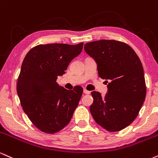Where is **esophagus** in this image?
Returning a JSON list of instances; mask_svg holds the SVG:
<instances>
[{
    "label": "esophagus",
    "mask_w": 158,
    "mask_h": 158,
    "mask_svg": "<svg viewBox=\"0 0 158 158\" xmlns=\"http://www.w3.org/2000/svg\"><path fill=\"white\" fill-rule=\"evenodd\" d=\"M83 92H84V93L86 94H89L91 93V92H89V91H88V90L85 89H83Z\"/></svg>",
    "instance_id": "34e87169"
}]
</instances>
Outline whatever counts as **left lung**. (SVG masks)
I'll return each instance as SVG.
<instances>
[{
  "instance_id": "obj_1",
  "label": "left lung",
  "mask_w": 158,
  "mask_h": 158,
  "mask_svg": "<svg viewBox=\"0 0 158 158\" xmlns=\"http://www.w3.org/2000/svg\"><path fill=\"white\" fill-rule=\"evenodd\" d=\"M84 49L97 62L99 77L109 81L105 97L98 92H92L91 114L106 130H122L134 121L145 101L146 86L141 61L130 46L119 40L86 43Z\"/></svg>"
}]
</instances>
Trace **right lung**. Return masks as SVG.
Listing matches in <instances>:
<instances>
[{"label":"right lung","mask_w":158,"mask_h":158,"mask_svg":"<svg viewBox=\"0 0 158 158\" xmlns=\"http://www.w3.org/2000/svg\"><path fill=\"white\" fill-rule=\"evenodd\" d=\"M83 43L40 44L28 52L17 82L20 104L40 131L58 132L68 125L83 94V88L67 90L56 82L71 60L83 49Z\"/></svg>","instance_id":"right-lung-1"}]
</instances>
